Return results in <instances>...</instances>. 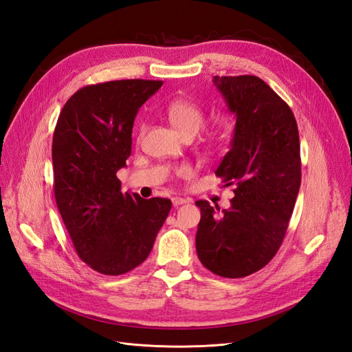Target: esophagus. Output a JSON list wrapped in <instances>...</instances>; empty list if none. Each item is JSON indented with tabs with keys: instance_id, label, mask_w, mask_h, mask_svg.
I'll return each mask as SVG.
<instances>
[{
	"instance_id": "34e87169",
	"label": "esophagus",
	"mask_w": 352,
	"mask_h": 352,
	"mask_svg": "<svg viewBox=\"0 0 352 352\" xmlns=\"http://www.w3.org/2000/svg\"><path fill=\"white\" fill-rule=\"evenodd\" d=\"M172 202H173L175 207H179V206H182V204H186L188 199L180 198V197H173V198H172Z\"/></svg>"
}]
</instances>
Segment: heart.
<instances>
[{
  "instance_id": "1",
  "label": "heart",
  "mask_w": 352,
  "mask_h": 352,
  "mask_svg": "<svg viewBox=\"0 0 352 352\" xmlns=\"http://www.w3.org/2000/svg\"><path fill=\"white\" fill-rule=\"evenodd\" d=\"M166 114L168 120L184 136L197 135L207 122L204 110L195 102L188 100H173L172 102H168ZM182 172H186V168H184Z\"/></svg>"
}]
</instances>
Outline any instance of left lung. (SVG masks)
Listing matches in <instances>:
<instances>
[{"mask_svg": "<svg viewBox=\"0 0 352 352\" xmlns=\"http://www.w3.org/2000/svg\"><path fill=\"white\" fill-rule=\"evenodd\" d=\"M212 82L236 117L230 151L216 170L235 197L221 212L208 201L195 202V243L204 267L238 279L263 269L280 248L301 185L300 135L289 105L260 78Z\"/></svg>", "mask_w": 352, "mask_h": 352, "instance_id": "obj_1", "label": "left lung"}]
</instances>
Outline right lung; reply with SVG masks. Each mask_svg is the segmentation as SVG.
<instances>
[{"label":"right lung","instance_id":"1","mask_svg":"<svg viewBox=\"0 0 352 352\" xmlns=\"http://www.w3.org/2000/svg\"><path fill=\"white\" fill-rule=\"evenodd\" d=\"M162 80L124 79L88 85L63 107L52 138L54 195L82 261L119 276L150 255L172 208L167 198L122 192L117 170L132 150V127L141 105Z\"/></svg>","mask_w":352,"mask_h":352}]
</instances>
